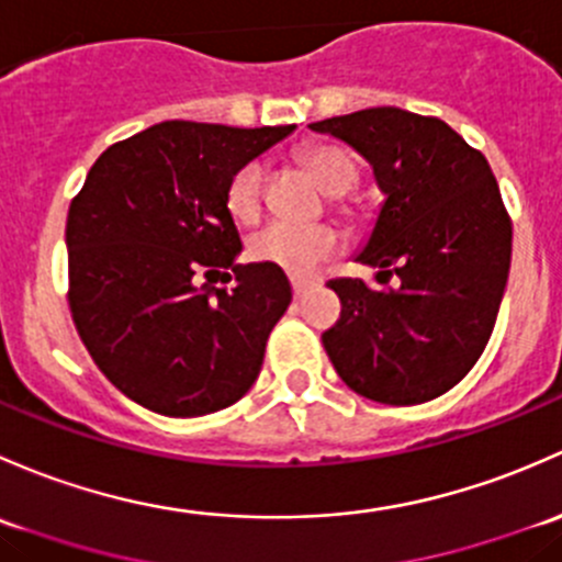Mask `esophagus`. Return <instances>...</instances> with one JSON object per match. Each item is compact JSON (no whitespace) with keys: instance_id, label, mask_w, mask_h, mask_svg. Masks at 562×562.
<instances>
[{"instance_id":"34e87169","label":"esophagus","mask_w":562,"mask_h":562,"mask_svg":"<svg viewBox=\"0 0 562 562\" xmlns=\"http://www.w3.org/2000/svg\"><path fill=\"white\" fill-rule=\"evenodd\" d=\"M311 289V281H305V279H292V292H294V297H303L305 292H308Z\"/></svg>"}]
</instances>
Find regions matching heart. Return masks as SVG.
Masks as SVG:
<instances>
[{"label": "heart", "instance_id": "obj_1", "mask_svg": "<svg viewBox=\"0 0 562 562\" xmlns=\"http://www.w3.org/2000/svg\"><path fill=\"white\" fill-rule=\"evenodd\" d=\"M305 167L327 194H344L357 183V165L349 154L335 146H308L303 151ZM265 170L259 161H246L227 183V211L235 222L251 224L262 213ZM338 251V235L324 224L273 222L248 238V257L254 262L273 265L289 276H311Z\"/></svg>", "mask_w": 562, "mask_h": 562}]
</instances>
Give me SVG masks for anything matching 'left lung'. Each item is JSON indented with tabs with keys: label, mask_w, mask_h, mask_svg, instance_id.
Instances as JSON below:
<instances>
[{
	"label": "left lung",
	"mask_w": 562,
	"mask_h": 562,
	"mask_svg": "<svg viewBox=\"0 0 562 562\" xmlns=\"http://www.w3.org/2000/svg\"><path fill=\"white\" fill-rule=\"evenodd\" d=\"M357 148L386 194L362 279L327 283L340 319L322 335L340 379L386 406L449 392L493 335L512 268V216L482 151L436 115L368 108L311 124Z\"/></svg>",
	"instance_id": "left-lung-1"
}]
</instances>
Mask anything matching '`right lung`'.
<instances>
[{
	"label": "right lung",
	"instance_id": "1",
	"mask_svg": "<svg viewBox=\"0 0 562 562\" xmlns=\"http://www.w3.org/2000/svg\"><path fill=\"white\" fill-rule=\"evenodd\" d=\"M292 130L161 121L113 143L69 202L72 322L97 368L140 406L213 414L257 381L292 286L273 265H235L243 246L224 194L238 167ZM222 267L233 288L195 286Z\"/></svg>",
	"mask_w": 562,
	"mask_h": 562
}]
</instances>
